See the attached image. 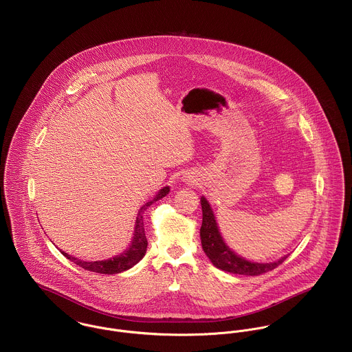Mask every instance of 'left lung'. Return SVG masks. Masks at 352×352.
Segmentation results:
<instances>
[{
    "label": "left lung",
    "mask_w": 352,
    "mask_h": 352,
    "mask_svg": "<svg viewBox=\"0 0 352 352\" xmlns=\"http://www.w3.org/2000/svg\"><path fill=\"white\" fill-rule=\"evenodd\" d=\"M201 206H202V226L199 230V234H201L202 250L217 269L228 273L255 276V275L272 272L275 267L282 265V262H285V259L287 258L286 255L273 263H254V262L245 261L241 256H237L234 251H231L224 243L221 234L219 232L217 223L214 220V214L210 209V205L204 197L201 198Z\"/></svg>",
    "instance_id": "1"
}]
</instances>
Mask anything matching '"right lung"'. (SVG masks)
<instances>
[{"label":"right lung","mask_w":352,"mask_h":352,"mask_svg":"<svg viewBox=\"0 0 352 352\" xmlns=\"http://www.w3.org/2000/svg\"><path fill=\"white\" fill-rule=\"evenodd\" d=\"M170 192L168 186L163 188L162 190H159L154 199L148 201L147 204H144L142 208H140V212L138 214V219H136V227H135V236H133V240H132V244L129 245V248L120 254L115 258H111V259H107V261H97V262H85V261H79L77 258L60 251L69 261L74 262L76 265L80 266L82 269L87 270V272H93V273L100 274H118L121 272H125L128 269H131L132 266H135L146 254V250H147V239H146V234H144V224H143V212L157 199L163 198L164 195H167Z\"/></svg>","instance_id":"1"}]
</instances>
